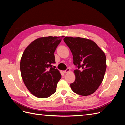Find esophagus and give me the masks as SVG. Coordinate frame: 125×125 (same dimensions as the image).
<instances>
[{"mask_svg": "<svg viewBox=\"0 0 125 125\" xmlns=\"http://www.w3.org/2000/svg\"><path fill=\"white\" fill-rule=\"evenodd\" d=\"M69 71H70V69L69 68H67L66 70L63 71V73H68V72H69Z\"/></svg>", "mask_w": 125, "mask_h": 125, "instance_id": "esophagus-1", "label": "esophagus"}]
</instances>
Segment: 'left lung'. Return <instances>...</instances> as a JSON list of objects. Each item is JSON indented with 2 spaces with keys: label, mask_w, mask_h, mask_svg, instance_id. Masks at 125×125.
Instances as JSON below:
<instances>
[{
  "label": "left lung",
  "mask_w": 125,
  "mask_h": 125,
  "mask_svg": "<svg viewBox=\"0 0 125 125\" xmlns=\"http://www.w3.org/2000/svg\"><path fill=\"white\" fill-rule=\"evenodd\" d=\"M63 40L73 54L74 65L78 67L74 70L75 80L70 84L71 89L80 95H90L103 80L106 69L105 54L91 40L66 36Z\"/></svg>",
  "instance_id": "obj_1"
}]
</instances>
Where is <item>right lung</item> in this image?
Here are the masks:
<instances>
[{
  "mask_svg": "<svg viewBox=\"0 0 125 125\" xmlns=\"http://www.w3.org/2000/svg\"><path fill=\"white\" fill-rule=\"evenodd\" d=\"M63 37H40L25 48L20 60V71L24 84L33 95L46 98L56 91L61 78L55 63L54 52Z\"/></svg>",
  "mask_w": 125,
  "mask_h": 125,
  "instance_id": "add662e5",
  "label": "right lung"
}]
</instances>
